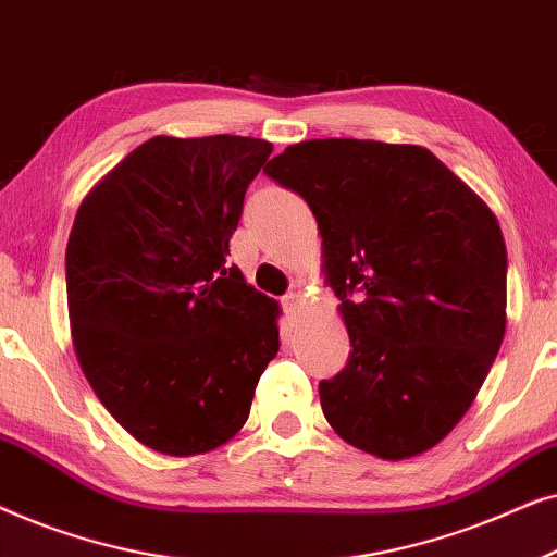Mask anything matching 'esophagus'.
<instances>
[{
    "instance_id": "esophagus-1",
    "label": "esophagus",
    "mask_w": 557,
    "mask_h": 557,
    "mask_svg": "<svg viewBox=\"0 0 557 557\" xmlns=\"http://www.w3.org/2000/svg\"><path fill=\"white\" fill-rule=\"evenodd\" d=\"M304 296L301 294H296V292H292V294H286L284 299H281V307H284V311H286V317H292V319H296L301 314V309H304Z\"/></svg>"
}]
</instances>
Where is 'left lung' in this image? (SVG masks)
<instances>
[{
    "instance_id": "1",
    "label": "left lung",
    "mask_w": 557,
    "mask_h": 557,
    "mask_svg": "<svg viewBox=\"0 0 557 557\" xmlns=\"http://www.w3.org/2000/svg\"><path fill=\"white\" fill-rule=\"evenodd\" d=\"M322 233L349 360L319 383L339 438L387 461L446 438L474 403L507 324V248L494 212L416 144L311 139L263 170Z\"/></svg>"
}]
</instances>
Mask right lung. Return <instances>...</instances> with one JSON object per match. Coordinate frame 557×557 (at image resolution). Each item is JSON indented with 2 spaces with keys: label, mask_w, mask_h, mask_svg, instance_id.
<instances>
[{
  "label": "right lung",
  "mask_w": 557,
  "mask_h": 557,
  "mask_svg": "<svg viewBox=\"0 0 557 557\" xmlns=\"http://www.w3.org/2000/svg\"><path fill=\"white\" fill-rule=\"evenodd\" d=\"M273 144L154 136L86 195L65 250L67 314L98 400L144 446L195 456L248 421L278 352V304L227 265Z\"/></svg>",
  "instance_id": "right-lung-1"
}]
</instances>
